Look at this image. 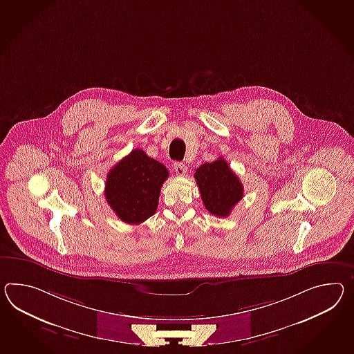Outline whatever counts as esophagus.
<instances>
[{
	"instance_id": "34e87169",
	"label": "esophagus",
	"mask_w": 354,
	"mask_h": 354,
	"mask_svg": "<svg viewBox=\"0 0 354 354\" xmlns=\"http://www.w3.org/2000/svg\"><path fill=\"white\" fill-rule=\"evenodd\" d=\"M174 170H175L176 175L183 176V175H185V173H187V166L184 164H181V162H175V164H174Z\"/></svg>"
}]
</instances>
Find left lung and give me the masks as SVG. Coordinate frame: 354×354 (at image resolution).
<instances>
[{
    "instance_id": "8db88e82",
    "label": "left lung",
    "mask_w": 354,
    "mask_h": 354,
    "mask_svg": "<svg viewBox=\"0 0 354 354\" xmlns=\"http://www.w3.org/2000/svg\"><path fill=\"white\" fill-rule=\"evenodd\" d=\"M205 207L217 217H227L243 198V184L223 157L201 165L194 173Z\"/></svg>"
}]
</instances>
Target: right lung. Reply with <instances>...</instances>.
Instances as JSON below:
<instances>
[{
  "instance_id": "obj_1",
  "label": "right lung",
  "mask_w": 354,
  "mask_h": 354,
  "mask_svg": "<svg viewBox=\"0 0 354 354\" xmlns=\"http://www.w3.org/2000/svg\"><path fill=\"white\" fill-rule=\"evenodd\" d=\"M169 171L140 148L133 149L107 174L104 196L121 221L142 224L155 215Z\"/></svg>"
}]
</instances>
